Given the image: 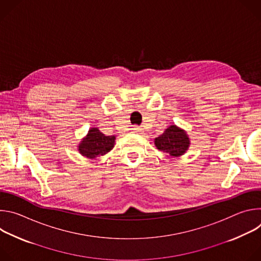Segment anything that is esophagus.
Here are the masks:
<instances>
[{
    "instance_id": "esophagus-1",
    "label": "esophagus",
    "mask_w": 261,
    "mask_h": 261,
    "mask_svg": "<svg viewBox=\"0 0 261 261\" xmlns=\"http://www.w3.org/2000/svg\"><path fill=\"white\" fill-rule=\"evenodd\" d=\"M132 130H133L134 132H141V128L138 127V126H133V127H132Z\"/></svg>"
}]
</instances>
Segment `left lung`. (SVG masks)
Wrapping results in <instances>:
<instances>
[{"instance_id":"8db88e82","label":"left lung","mask_w":261,"mask_h":261,"mask_svg":"<svg viewBox=\"0 0 261 261\" xmlns=\"http://www.w3.org/2000/svg\"><path fill=\"white\" fill-rule=\"evenodd\" d=\"M155 145L163 153H167L172 157H178L188 150L190 139L185 130L171 125L165 129L163 134L155 138Z\"/></svg>"}]
</instances>
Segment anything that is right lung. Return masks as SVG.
Here are the masks:
<instances>
[{"mask_svg":"<svg viewBox=\"0 0 261 261\" xmlns=\"http://www.w3.org/2000/svg\"><path fill=\"white\" fill-rule=\"evenodd\" d=\"M115 140L116 136H106L98 128H91L88 135L81 141L79 151L84 157L95 159L113 150Z\"/></svg>","mask_w":261,"mask_h":261,"instance_id":"right-lung-1","label":"right lung"}]
</instances>
